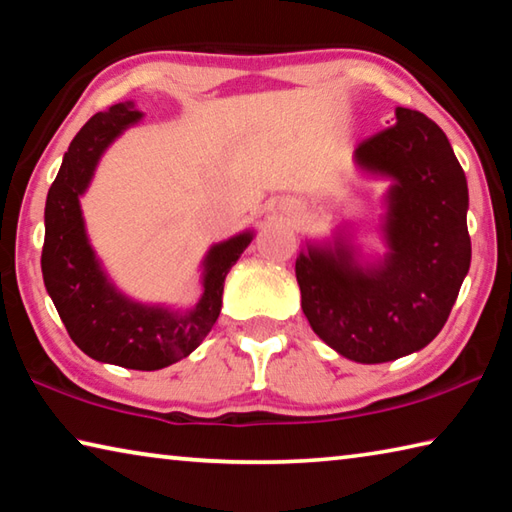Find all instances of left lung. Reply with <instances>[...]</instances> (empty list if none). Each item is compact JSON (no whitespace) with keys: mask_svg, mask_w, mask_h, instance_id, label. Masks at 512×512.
I'll return each instance as SVG.
<instances>
[{"mask_svg":"<svg viewBox=\"0 0 512 512\" xmlns=\"http://www.w3.org/2000/svg\"><path fill=\"white\" fill-rule=\"evenodd\" d=\"M397 124L354 151L361 171L388 178L381 223L388 253L359 262L336 232L296 259L302 311L329 348L357 363H384L436 339L470 271L467 180L436 121L397 108Z\"/></svg>","mask_w":512,"mask_h":512,"instance_id":"8db88e82","label":"left lung"}]
</instances>
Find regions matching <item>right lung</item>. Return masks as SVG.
Listing matches in <instances>:
<instances>
[{
    "mask_svg": "<svg viewBox=\"0 0 512 512\" xmlns=\"http://www.w3.org/2000/svg\"><path fill=\"white\" fill-rule=\"evenodd\" d=\"M142 119L131 101L97 112L60 164L45 205L42 277L72 341L101 363L160 370L192 354L221 314L223 282L253 241V230L214 244L203 259V293L192 309L142 305L108 280L90 246L79 198L90 187L103 151Z\"/></svg>",
    "mask_w": 512,
    "mask_h": 512,
    "instance_id": "1",
    "label": "right lung"
}]
</instances>
